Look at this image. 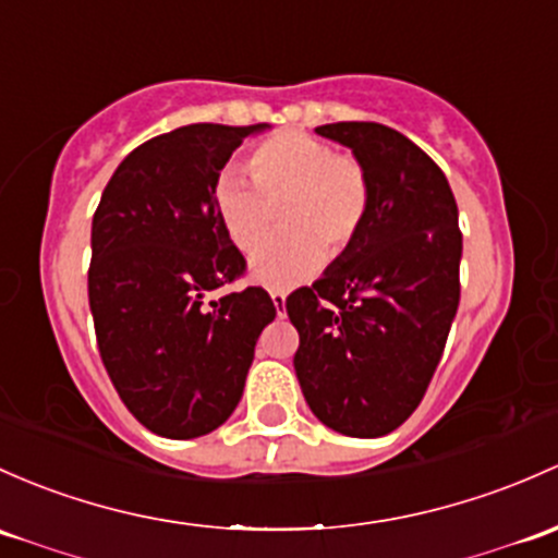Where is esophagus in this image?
I'll return each mask as SVG.
<instances>
[{"label":"esophagus","instance_id":"1","mask_svg":"<svg viewBox=\"0 0 558 558\" xmlns=\"http://www.w3.org/2000/svg\"><path fill=\"white\" fill-rule=\"evenodd\" d=\"M269 296H272V304H275V313L283 318L286 315V294L283 291H269Z\"/></svg>","mask_w":558,"mask_h":558}]
</instances>
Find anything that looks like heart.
<instances>
[{
    "label": "heart",
    "mask_w": 558,
    "mask_h": 558,
    "mask_svg": "<svg viewBox=\"0 0 558 558\" xmlns=\"http://www.w3.org/2000/svg\"><path fill=\"white\" fill-rule=\"evenodd\" d=\"M251 181L227 173L216 186V214L232 245L256 251L272 232L280 210L286 234L251 259V278L269 289H291L320 262H331L353 243L368 208V179L361 162L337 155L310 133H275L248 160Z\"/></svg>",
    "instance_id": "b5f03b06"
}]
</instances>
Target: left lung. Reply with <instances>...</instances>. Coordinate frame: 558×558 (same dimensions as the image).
Instances as JSON below:
<instances>
[{
	"label": "left lung",
	"mask_w": 558,
	"mask_h": 558,
	"mask_svg": "<svg viewBox=\"0 0 558 558\" xmlns=\"http://www.w3.org/2000/svg\"><path fill=\"white\" fill-rule=\"evenodd\" d=\"M368 179L353 243L286 299L304 401L331 430L379 438L420 407L460 304L462 234L441 168L379 122L315 128Z\"/></svg>",
	"instance_id": "obj_1"
}]
</instances>
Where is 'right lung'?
<instances>
[{
	"mask_svg": "<svg viewBox=\"0 0 558 558\" xmlns=\"http://www.w3.org/2000/svg\"><path fill=\"white\" fill-rule=\"evenodd\" d=\"M264 131L267 122H197L146 141L93 216L87 296L101 361L133 417L162 438H197L230 420L256 339L275 320L259 286L208 302L245 269L216 214L219 173Z\"/></svg>",
	"mask_w": 558,
	"mask_h": 558,
	"instance_id": "1",
	"label": "right lung"
}]
</instances>
